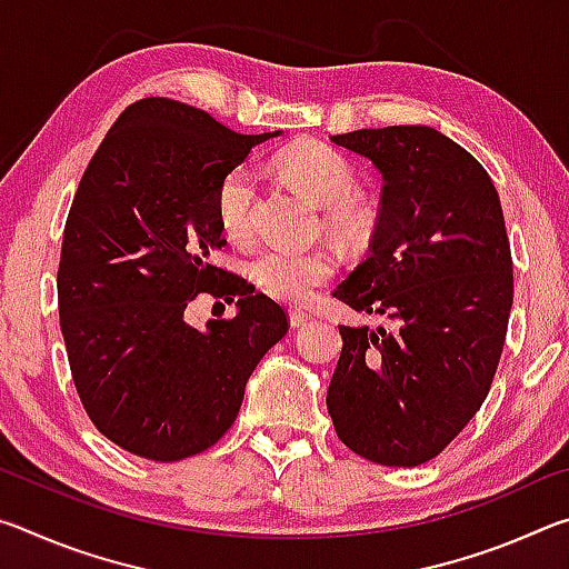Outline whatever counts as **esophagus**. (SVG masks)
I'll use <instances>...</instances> for the list:
<instances>
[{
  "label": "esophagus",
  "mask_w": 569,
  "mask_h": 569,
  "mask_svg": "<svg viewBox=\"0 0 569 569\" xmlns=\"http://www.w3.org/2000/svg\"><path fill=\"white\" fill-rule=\"evenodd\" d=\"M288 316H291V326H293V329H298V326H306L308 321L313 319L311 313H308V311H301V308H293V311L288 313Z\"/></svg>",
  "instance_id": "obj_1"
}]
</instances>
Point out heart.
I'll use <instances>...</instances> for the list:
<instances>
[{"label": "heart", "instance_id": "b5f03b06", "mask_svg": "<svg viewBox=\"0 0 569 569\" xmlns=\"http://www.w3.org/2000/svg\"><path fill=\"white\" fill-rule=\"evenodd\" d=\"M278 170L296 188L326 203V223L341 233H356L366 220L363 200L356 196L351 160L323 142H298L278 158ZM258 178L250 166L226 172L216 192V216L233 243H248L256 233ZM339 271V256L331 248L268 246L250 261V278L263 293L286 303H303Z\"/></svg>", "mask_w": 569, "mask_h": 569}]
</instances>
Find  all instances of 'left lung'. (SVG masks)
<instances>
[{
  "instance_id": "obj_1",
  "label": "left lung",
  "mask_w": 569,
  "mask_h": 569,
  "mask_svg": "<svg viewBox=\"0 0 569 569\" xmlns=\"http://www.w3.org/2000/svg\"><path fill=\"white\" fill-rule=\"evenodd\" d=\"M383 178L371 253L333 296L377 326H339L326 407L353 455L417 467L492 389L515 298L499 196L481 162L423 124L333 134Z\"/></svg>"
}]
</instances>
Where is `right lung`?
Wrapping results in <instances>:
<instances>
[{
  "label": "right lung",
  "mask_w": 569,
  "mask_h": 569,
  "mask_svg": "<svg viewBox=\"0 0 569 569\" xmlns=\"http://www.w3.org/2000/svg\"><path fill=\"white\" fill-rule=\"evenodd\" d=\"M170 98L128 104L84 168L64 223L57 306L72 381L100 435L178 461L233 427L246 381L288 331V311L216 263V192L250 148ZM200 292L239 313L203 335L181 319Z\"/></svg>",
  "instance_id": "add662e5"
}]
</instances>
